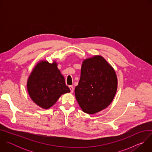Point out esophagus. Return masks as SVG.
<instances>
[{
  "label": "esophagus",
  "instance_id": "34e87169",
  "mask_svg": "<svg viewBox=\"0 0 152 152\" xmlns=\"http://www.w3.org/2000/svg\"><path fill=\"white\" fill-rule=\"evenodd\" d=\"M69 88H70V90L71 93H73V91H74V88H73V86L72 85H70V86H69Z\"/></svg>",
  "mask_w": 152,
  "mask_h": 152
}]
</instances>
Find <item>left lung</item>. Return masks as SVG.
Returning <instances> with one entry per match:
<instances>
[{
  "label": "left lung",
  "mask_w": 152,
  "mask_h": 152,
  "mask_svg": "<svg viewBox=\"0 0 152 152\" xmlns=\"http://www.w3.org/2000/svg\"><path fill=\"white\" fill-rule=\"evenodd\" d=\"M117 89V78L110 64L101 56L83 61L76 99L82 111L94 114L112 102Z\"/></svg>",
  "instance_id": "left-lung-1"
}]
</instances>
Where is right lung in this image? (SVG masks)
<instances>
[{
    "instance_id": "1",
    "label": "right lung",
    "mask_w": 152,
    "mask_h": 152,
    "mask_svg": "<svg viewBox=\"0 0 152 152\" xmlns=\"http://www.w3.org/2000/svg\"><path fill=\"white\" fill-rule=\"evenodd\" d=\"M28 93L39 106L49 109L60 96L70 92L64 76L57 67V64L41 61L37 64L27 82Z\"/></svg>"
}]
</instances>
